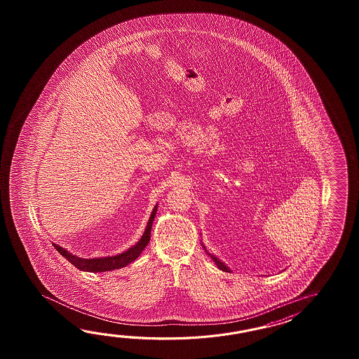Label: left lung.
Segmentation results:
<instances>
[{"label":"left lung","instance_id":"1","mask_svg":"<svg viewBox=\"0 0 359 359\" xmlns=\"http://www.w3.org/2000/svg\"><path fill=\"white\" fill-rule=\"evenodd\" d=\"M209 257L213 259L214 263H215V266L219 268V269L224 271V272H231V271H229V268L226 267V266L222 263L221 260L217 259V258H215L214 255H212V254H209Z\"/></svg>","mask_w":359,"mask_h":359}]
</instances>
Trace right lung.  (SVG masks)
I'll use <instances>...</instances> for the list:
<instances>
[{"label":"right lung","instance_id":"right-lung-1","mask_svg":"<svg viewBox=\"0 0 359 359\" xmlns=\"http://www.w3.org/2000/svg\"><path fill=\"white\" fill-rule=\"evenodd\" d=\"M156 210H158V205H155V208H154L153 213L150 215V219H149V223L146 226L145 232H144V235H142L141 240L138 241L137 244L130 248L127 252H122L119 255H115V257L83 259V258H78L76 255L70 254V252H67L64 248H61L59 245H54L55 249L60 252L65 259H68L74 267L81 269V271L95 272L96 273V272H107V271H113V269H118V268L126 267L127 264H130L133 260L136 259L138 255L142 252V250L145 249L146 245L149 244L150 235H151L154 218L156 215Z\"/></svg>","mask_w":359,"mask_h":359}]
</instances>
